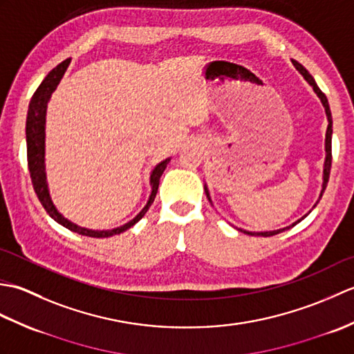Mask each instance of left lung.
Here are the masks:
<instances>
[{"instance_id":"left-lung-1","label":"left lung","mask_w":354,"mask_h":354,"mask_svg":"<svg viewBox=\"0 0 354 354\" xmlns=\"http://www.w3.org/2000/svg\"><path fill=\"white\" fill-rule=\"evenodd\" d=\"M292 64H293V66H295V68H297L299 73H301V76L307 80V84H309V85L313 88V91L317 93V95L319 97V100H321V103H322V106H324V109H326L327 120H328V126H327V132H326V161H324V171H322V189H321V194H319V199H321V198H322V193H324L326 187H327V183H328L330 167H332V133H333V129H332V124H333V122H332V112H330V106H328V102H327V97H326V94L322 93L321 89L318 88L317 82H315V79L310 76L309 71H307V70L304 68V66H303L301 64H298L297 61H292ZM204 190H205V194H207L208 201L212 202V198H209V193H208L207 185H204ZM319 199H318V202H319ZM318 202H317V204H318ZM317 204H315L313 207H317ZM306 216H307V214H306ZM306 216H304V217H306ZM304 217H301V219H304ZM301 219L297 221L295 223H292L290 227H286V228H281V230H275V231H261V232L245 231V230H240V231L245 232V234H250V236L269 237V236L280 234V232H283L284 230H289V228H292V227H295V225H297L298 222H301Z\"/></svg>"}]
</instances>
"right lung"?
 I'll use <instances>...</instances> for the list:
<instances>
[{
  "instance_id": "1",
  "label": "right lung",
  "mask_w": 354,
  "mask_h": 354,
  "mask_svg": "<svg viewBox=\"0 0 354 354\" xmlns=\"http://www.w3.org/2000/svg\"><path fill=\"white\" fill-rule=\"evenodd\" d=\"M70 61L71 59H66V61L59 64L56 68H53L47 74V77L42 80V84L37 86L36 93L32 97V100H30L27 123H26L27 162H28L30 178H32V184H33V189L37 194V199L41 201V204L45 208V212H47L57 223H61L62 227L68 228L73 232H77V234H82V236L104 239V237H111L114 234H120V232H123L126 230H129L141 219L142 216L147 213L149 207L153 204L156 192H158V185H160V178L164 173L165 167H167L170 158L161 161L160 164H156L152 173H150V187H152V192H150V196H149L146 207L142 208L132 221L122 225V227L114 228V230H102V231L100 230H88V228L79 227V225H76V223H73L71 221H68L66 217H64L61 213H59L57 208L55 207V204H53V201H51L50 192H48V184H47V175H45V115H47V104L50 102V97L53 93H55V89L57 88L59 82H61V79L64 77V74L70 65Z\"/></svg>"
}]
</instances>
